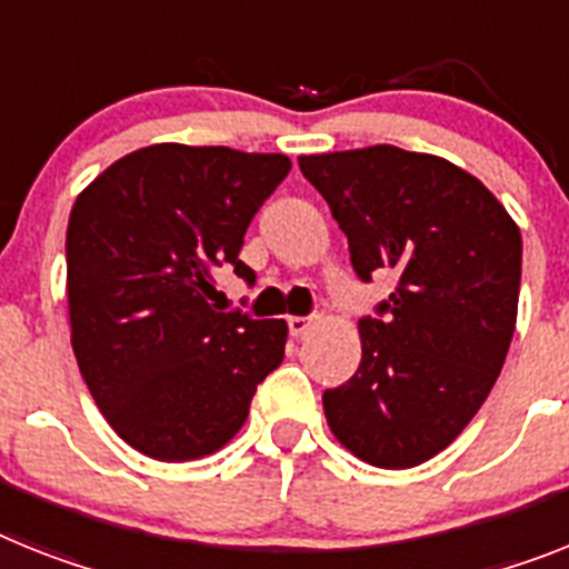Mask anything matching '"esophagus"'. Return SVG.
Returning a JSON list of instances; mask_svg holds the SVG:
<instances>
[{
	"instance_id": "1",
	"label": "esophagus",
	"mask_w": 569,
	"mask_h": 569,
	"mask_svg": "<svg viewBox=\"0 0 569 569\" xmlns=\"http://www.w3.org/2000/svg\"><path fill=\"white\" fill-rule=\"evenodd\" d=\"M309 329H312V318H300V315H295V318H289V332H292L295 338L307 336Z\"/></svg>"
}]
</instances>
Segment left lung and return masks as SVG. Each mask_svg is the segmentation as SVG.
Listing matches in <instances>:
<instances>
[{"mask_svg": "<svg viewBox=\"0 0 569 569\" xmlns=\"http://www.w3.org/2000/svg\"><path fill=\"white\" fill-rule=\"evenodd\" d=\"M361 283L396 289L358 321L361 365L323 410L343 448L410 469L451 446L500 376L520 292V231L451 161L390 144L300 156Z\"/></svg>", "mask_w": 569, "mask_h": 569, "instance_id": "obj_1", "label": "left lung"}]
</instances>
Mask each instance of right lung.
Instances as JSON below:
<instances>
[{
  "instance_id": "right-lung-1",
  "label": "right lung",
  "mask_w": 569,
  "mask_h": 569,
  "mask_svg": "<svg viewBox=\"0 0 569 569\" xmlns=\"http://www.w3.org/2000/svg\"><path fill=\"white\" fill-rule=\"evenodd\" d=\"M280 152L152 144L78 196L66 233L71 347L118 437L164 462L199 460L240 431L280 367L286 321L211 303L260 204L289 176Z\"/></svg>"
}]
</instances>
